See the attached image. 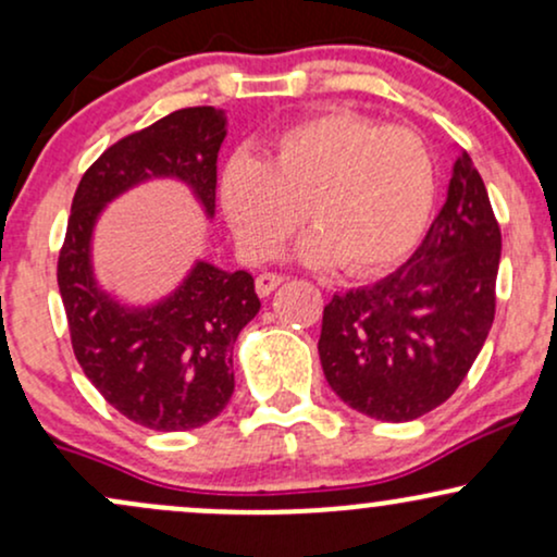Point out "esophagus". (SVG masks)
<instances>
[{"label": "esophagus", "instance_id": "obj_1", "mask_svg": "<svg viewBox=\"0 0 557 557\" xmlns=\"http://www.w3.org/2000/svg\"><path fill=\"white\" fill-rule=\"evenodd\" d=\"M283 274H277V272H264V274H259L257 277V293L259 296H270V293L274 290V287H277L280 283H283Z\"/></svg>", "mask_w": 557, "mask_h": 557}]
</instances>
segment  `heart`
<instances>
[{"label":"heart","instance_id":"heart-1","mask_svg":"<svg viewBox=\"0 0 557 557\" xmlns=\"http://www.w3.org/2000/svg\"><path fill=\"white\" fill-rule=\"evenodd\" d=\"M434 198L424 140L356 112H322L285 127L261 162L235 159L222 207L246 253L267 259L306 220V261L350 277L389 270L421 238ZM305 214H299V209Z\"/></svg>","mask_w":557,"mask_h":557}]
</instances>
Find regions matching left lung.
<instances>
[{
	"label": "left lung",
	"instance_id": "8db88e82",
	"mask_svg": "<svg viewBox=\"0 0 557 557\" xmlns=\"http://www.w3.org/2000/svg\"><path fill=\"white\" fill-rule=\"evenodd\" d=\"M500 248L482 175L461 154L445 207L413 257L324 306L319 359L341 400L380 421H411L443 406L487 341Z\"/></svg>",
	"mask_w": 557,
	"mask_h": 557
}]
</instances>
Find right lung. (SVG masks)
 <instances>
[{
    "instance_id": "obj_1",
    "label": "right lung",
    "mask_w": 557,
    "mask_h": 557,
    "mask_svg": "<svg viewBox=\"0 0 557 557\" xmlns=\"http://www.w3.org/2000/svg\"><path fill=\"white\" fill-rule=\"evenodd\" d=\"M225 114L188 107L112 144L73 196L57 285L70 343L83 374L125 419L157 432H185L220 417L233 395V345L259 314L248 272H222L198 261L162 304L131 311L94 283L88 246L101 207L146 177H181L214 214L216 154Z\"/></svg>"
}]
</instances>
